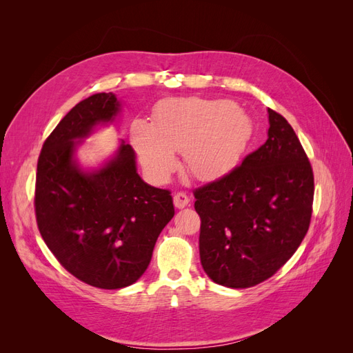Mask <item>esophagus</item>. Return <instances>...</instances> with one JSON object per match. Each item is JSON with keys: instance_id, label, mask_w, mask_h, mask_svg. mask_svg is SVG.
Masks as SVG:
<instances>
[{"instance_id": "1", "label": "esophagus", "mask_w": 353, "mask_h": 353, "mask_svg": "<svg viewBox=\"0 0 353 353\" xmlns=\"http://www.w3.org/2000/svg\"><path fill=\"white\" fill-rule=\"evenodd\" d=\"M190 203V197L184 193V191H179V193H176L175 196H174V205H175V208H178V209H183V208H185L187 205Z\"/></svg>"}]
</instances>
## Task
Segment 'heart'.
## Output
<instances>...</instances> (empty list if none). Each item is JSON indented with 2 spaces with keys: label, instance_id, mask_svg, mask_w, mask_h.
Masks as SVG:
<instances>
[{
  "label": "heart",
  "instance_id": "1",
  "mask_svg": "<svg viewBox=\"0 0 353 353\" xmlns=\"http://www.w3.org/2000/svg\"><path fill=\"white\" fill-rule=\"evenodd\" d=\"M153 119H135L131 141L154 181L174 172L181 152L196 179H216L239 163L252 137L250 117L230 100L169 99L157 104Z\"/></svg>",
  "mask_w": 353,
  "mask_h": 353
}]
</instances>
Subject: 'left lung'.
Returning a JSON list of instances; mask_svg holds the SVG:
<instances>
[{
  "instance_id": "1",
  "label": "left lung",
  "mask_w": 353,
  "mask_h": 353,
  "mask_svg": "<svg viewBox=\"0 0 353 353\" xmlns=\"http://www.w3.org/2000/svg\"><path fill=\"white\" fill-rule=\"evenodd\" d=\"M268 140L241 165L194 193L199 250L212 281L259 284L292 258L312 216L311 162L285 117L268 109Z\"/></svg>"
}]
</instances>
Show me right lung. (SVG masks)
Returning a JSON list of instances; mask_svg holds the SVG:
<instances>
[{"label": "right lung", "mask_w": 353, "mask_h": 353, "mask_svg": "<svg viewBox=\"0 0 353 353\" xmlns=\"http://www.w3.org/2000/svg\"><path fill=\"white\" fill-rule=\"evenodd\" d=\"M119 112L112 92L82 100L54 128L38 159L35 216L41 237L68 272L116 290L147 270L159 234L174 218L169 190L145 184L135 153L122 141L104 168L83 172L73 160L79 138Z\"/></svg>", "instance_id": "obj_1"}]
</instances>
